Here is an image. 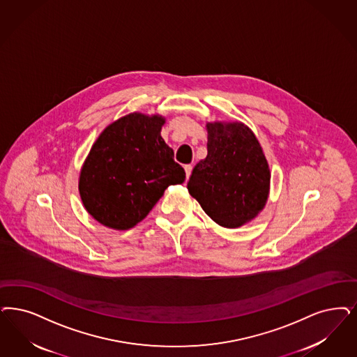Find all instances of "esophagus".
<instances>
[{"mask_svg": "<svg viewBox=\"0 0 357 357\" xmlns=\"http://www.w3.org/2000/svg\"><path fill=\"white\" fill-rule=\"evenodd\" d=\"M185 176H187V178H190V175H191V172H192V166H191V165H185Z\"/></svg>", "mask_w": 357, "mask_h": 357, "instance_id": "obj_1", "label": "esophagus"}]
</instances>
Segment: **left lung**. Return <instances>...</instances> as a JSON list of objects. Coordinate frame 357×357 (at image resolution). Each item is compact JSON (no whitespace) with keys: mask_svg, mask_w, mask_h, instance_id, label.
<instances>
[{"mask_svg":"<svg viewBox=\"0 0 357 357\" xmlns=\"http://www.w3.org/2000/svg\"><path fill=\"white\" fill-rule=\"evenodd\" d=\"M207 129V157L194 167L187 188L213 222L237 228L264 208L269 165L244 123H208Z\"/></svg>","mask_w":357,"mask_h":357,"instance_id":"obj_1","label":"left lung"}]
</instances>
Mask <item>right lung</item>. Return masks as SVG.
Returning <instances> with one entry per match:
<instances>
[{"label":"right lung","mask_w":357,"mask_h":357,"mask_svg":"<svg viewBox=\"0 0 357 357\" xmlns=\"http://www.w3.org/2000/svg\"><path fill=\"white\" fill-rule=\"evenodd\" d=\"M163 123L160 116L132 113L111 123L93 144L79 191L98 222L129 229L146 218L169 185L185 182L183 167L160 137Z\"/></svg>","instance_id":"obj_1"}]
</instances>
